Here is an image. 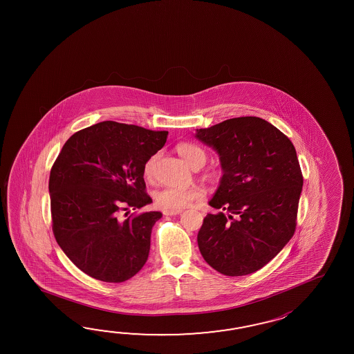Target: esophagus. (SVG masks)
<instances>
[{
	"label": "esophagus",
	"mask_w": 354,
	"mask_h": 354,
	"mask_svg": "<svg viewBox=\"0 0 354 354\" xmlns=\"http://www.w3.org/2000/svg\"><path fill=\"white\" fill-rule=\"evenodd\" d=\"M182 211L180 210H165L163 211V214L166 215V216H174V215H178L180 214Z\"/></svg>",
	"instance_id": "1"
}]
</instances>
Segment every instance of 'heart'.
Instances as JSON below:
<instances>
[{"mask_svg": "<svg viewBox=\"0 0 354 354\" xmlns=\"http://www.w3.org/2000/svg\"><path fill=\"white\" fill-rule=\"evenodd\" d=\"M177 151L183 160L191 167L203 165L206 160V153L196 144H178ZM156 163H157V156H151V158L147 160L144 166L145 177L148 178L153 177ZM203 196H205V189L200 186H192V187H171L169 186V187H163L156 191L154 200L159 207L165 210H182L189 206L191 203L203 198Z\"/></svg>", "mask_w": 354, "mask_h": 354, "instance_id": "obj_1", "label": "heart"}]
</instances>
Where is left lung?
<instances>
[{
    "mask_svg": "<svg viewBox=\"0 0 354 354\" xmlns=\"http://www.w3.org/2000/svg\"><path fill=\"white\" fill-rule=\"evenodd\" d=\"M195 138L218 154L223 176L197 235L203 259L225 276H245L279 254L296 227L302 174L294 144L268 121L235 118Z\"/></svg>",
    "mask_w": 354,
    "mask_h": 354,
    "instance_id": "1",
    "label": "left lung"
}]
</instances>
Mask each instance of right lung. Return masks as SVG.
<instances>
[{
	"instance_id": "1",
	"label": "right lung",
	"mask_w": 354,
	"mask_h": 354,
	"mask_svg": "<svg viewBox=\"0 0 354 354\" xmlns=\"http://www.w3.org/2000/svg\"><path fill=\"white\" fill-rule=\"evenodd\" d=\"M168 131L102 121L68 139L49 177L53 233L64 254L93 279L119 283L143 268L159 211L122 220L151 203L144 166Z\"/></svg>"
}]
</instances>
